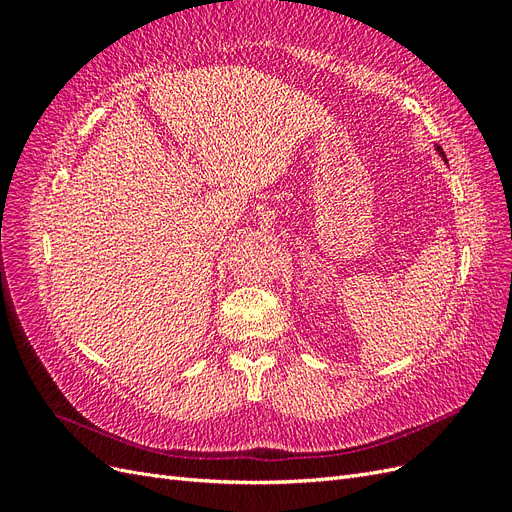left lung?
<instances>
[{
	"label": "left lung",
	"instance_id": "obj_1",
	"mask_svg": "<svg viewBox=\"0 0 512 512\" xmlns=\"http://www.w3.org/2000/svg\"><path fill=\"white\" fill-rule=\"evenodd\" d=\"M433 147H436V151H438V156H440V158H442L444 162H448V160H446V156H444V151H442V147H440V145H433Z\"/></svg>",
	"mask_w": 512,
	"mask_h": 512
}]
</instances>
